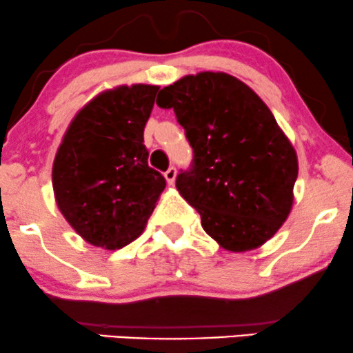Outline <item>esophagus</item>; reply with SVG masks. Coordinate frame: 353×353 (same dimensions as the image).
<instances>
[{
    "label": "esophagus",
    "instance_id": "1",
    "mask_svg": "<svg viewBox=\"0 0 353 353\" xmlns=\"http://www.w3.org/2000/svg\"><path fill=\"white\" fill-rule=\"evenodd\" d=\"M176 176H177L176 168H169L168 171L164 172V177H165V181H168V184H169V185H172V184H174V181H176Z\"/></svg>",
    "mask_w": 353,
    "mask_h": 353
}]
</instances>
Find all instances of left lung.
Returning <instances> with one entry per match:
<instances>
[{
    "label": "left lung",
    "instance_id": "obj_1",
    "mask_svg": "<svg viewBox=\"0 0 353 353\" xmlns=\"http://www.w3.org/2000/svg\"><path fill=\"white\" fill-rule=\"evenodd\" d=\"M157 106L174 109L192 148L176 188L205 232L232 252L269 241L292 209L299 163L264 101L234 76L204 71L161 89Z\"/></svg>",
    "mask_w": 353,
    "mask_h": 353
}]
</instances>
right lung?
Segmentation results:
<instances>
[{
    "label": "right lung",
    "mask_w": 353,
    "mask_h": 353,
    "mask_svg": "<svg viewBox=\"0 0 353 353\" xmlns=\"http://www.w3.org/2000/svg\"><path fill=\"white\" fill-rule=\"evenodd\" d=\"M157 91L132 84L101 92L74 116L56 152V204L89 244L116 250L139 237L165 188L144 145Z\"/></svg>",
    "instance_id": "right-lung-1"
}]
</instances>
